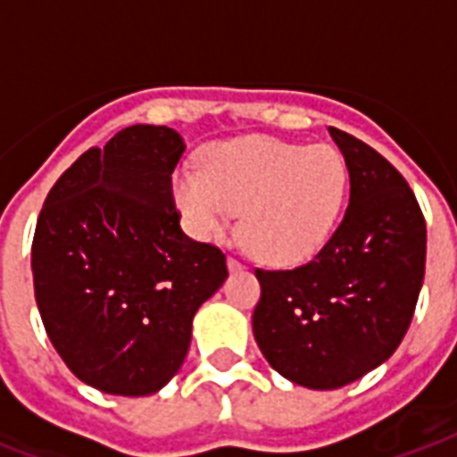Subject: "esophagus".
<instances>
[{"mask_svg":"<svg viewBox=\"0 0 457 457\" xmlns=\"http://www.w3.org/2000/svg\"><path fill=\"white\" fill-rule=\"evenodd\" d=\"M228 268H229V272H239V270H244L242 261H237L235 256H229V258H228Z\"/></svg>","mask_w":457,"mask_h":457,"instance_id":"1","label":"esophagus"}]
</instances>
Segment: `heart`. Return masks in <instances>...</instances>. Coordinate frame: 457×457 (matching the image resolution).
<instances>
[{
    "instance_id": "obj_1",
    "label": "heart",
    "mask_w": 457,
    "mask_h": 457,
    "mask_svg": "<svg viewBox=\"0 0 457 457\" xmlns=\"http://www.w3.org/2000/svg\"><path fill=\"white\" fill-rule=\"evenodd\" d=\"M348 163L329 145L242 137L211 146L201 172L182 168L172 194L187 229L213 239L242 211L246 249L268 265H301L332 239L348 199Z\"/></svg>"
}]
</instances>
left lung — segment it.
Returning <instances> with one entry per match:
<instances>
[{
	"instance_id": "8db88e82",
	"label": "left lung",
	"mask_w": 457,
	"mask_h": 457,
	"mask_svg": "<svg viewBox=\"0 0 457 457\" xmlns=\"http://www.w3.org/2000/svg\"><path fill=\"white\" fill-rule=\"evenodd\" d=\"M351 175L344 220L311 263L256 270L253 337L289 382L339 389L382 365L411 327L427 258V225L394 165L329 128Z\"/></svg>"
}]
</instances>
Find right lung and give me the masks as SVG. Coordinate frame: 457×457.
Wrapping results in <instances>:
<instances>
[{
  "label": "right lung",
  "instance_id": "1",
  "mask_svg": "<svg viewBox=\"0 0 457 457\" xmlns=\"http://www.w3.org/2000/svg\"><path fill=\"white\" fill-rule=\"evenodd\" d=\"M185 142L132 125L87 149L49 189L32 239V282L56 353L116 396L163 389L192 320L228 278L225 253L179 228L172 170Z\"/></svg>",
  "mask_w": 457,
  "mask_h": 457
}]
</instances>
